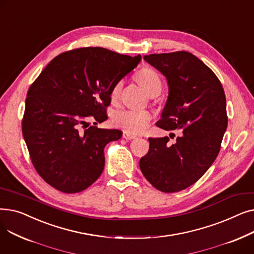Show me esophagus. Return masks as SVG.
<instances>
[{"label": "esophagus", "instance_id": "obj_1", "mask_svg": "<svg viewBox=\"0 0 254 254\" xmlns=\"http://www.w3.org/2000/svg\"><path fill=\"white\" fill-rule=\"evenodd\" d=\"M123 137H124L126 140H132V139L136 138L135 135L130 134V132H128V131H127V130H125V131L123 132Z\"/></svg>", "mask_w": 254, "mask_h": 254}]
</instances>
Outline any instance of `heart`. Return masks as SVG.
Masks as SVG:
<instances>
[{
  "instance_id": "obj_1",
  "label": "heart",
  "mask_w": 254,
  "mask_h": 254,
  "mask_svg": "<svg viewBox=\"0 0 254 254\" xmlns=\"http://www.w3.org/2000/svg\"><path fill=\"white\" fill-rule=\"evenodd\" d=\"M136 80L141 87L150 97L158 95L163 88L161 76L152 69H142L136 75ZM123 81H117L113 84L110 90V98L112 102H116L122 93ZM152 119V114L149 111L137 110H120L112 115V123L115 127L123 128L132 134H140L148 127Z\"/></svg>"
}]
</instances>
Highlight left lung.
<instances>
[{"label": "left lung", "mask_w": 254, "mask_h": 254, "mask_svg": "<svg viewBox=\"0 0 254 254\" xmlns=\"http://www.w3.org/2000/svg\"><path fill=\"white\" fill-rule=\"evenodd\" d=\"M144 60L167 77L169 85L156 126L178 136L173 144L169 137L149 138L148 153L139 166L156 190L177 192L201 178L219 153L228 127L224 90L214 72L190 52L155 53Z\"/></svg>", "instance_id": "left-lung-1"}]
</instances>
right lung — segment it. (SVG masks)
Segmentation results:
<instances>
[{"label": "right lung", "mask_w": 254, "mask_h": 254, "mask_svg": "<svg viewBox=\"0 0 254 254\" xmlns=\"http://www.w3.org/2000/svg\"><path fill=\"white\" fill-rule=\"evenodd\" d=\"M140 61V55L102 47L76 48L56 57L32 83L22 135L34 168L52 188L76 193L100 177L105 146L123 131L88 127V122H105L111 87Z\"/></svg>", "instance_id": "obj_1"}]
</instances>
